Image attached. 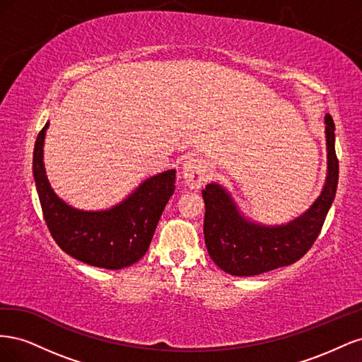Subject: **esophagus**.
Returning a JSON list of instances; mask_svg holds the SVG:
<instances>
[{"label":"esophagus","mask_w":362,"mask_h":362,"mask_svg":"<svg viewBox=\"0 0 362 362\" xmlns=\"http://www.w3.org/2000/svg\"><path fill=\"white\" fill-rule=\"evenodd\" d=\"M184 182L190 189H199L210 178L206 164L199 157H189L182 164Z\"/></svg>","instance_id":"obj_1"}]
</instances>
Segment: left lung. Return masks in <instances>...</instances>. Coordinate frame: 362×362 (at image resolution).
Masks as SVG:
<instances>
[{
  "instance_id": "left-lung-1",
  "label": "left lung",
  "mask_w": 362,
  "mask_h": 362,
  "mask_svg": "<svg viewBox=\"0 0 362 362\" xmlns=\"http://www.w3.org/2000/svg\"><path fill=\"white\" fill-rule=\"evenodd\" d=\"M334 131V120L326 115V184L310 210L287 225L262 226L247 222L221 185H205L202 190L205 246L211 259L223 272L234 276L259 275L293 264L311 249L337 192L338 158Z\"/></svg>"
}]
</instances>
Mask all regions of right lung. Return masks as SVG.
<instances>
[{"instance_id":"add662e5","label":"right lung","mask_w":362,"mask_h":362,"mask_svg":"<svg viewBox=\"0 0 362 362\" xmlns=\"http://www.w3.org/2000/svg\"><path fill=\"white\" fill-rule=\"evenodd\" d=\"M48 125L36 139L33 175L52 238L68 255L89 266L117 270L134 264L146 254L160 216L175 192V170L146 180L112 210H75L57 198L45 175L43 139Z\"/></svg>"}]
</instances>
